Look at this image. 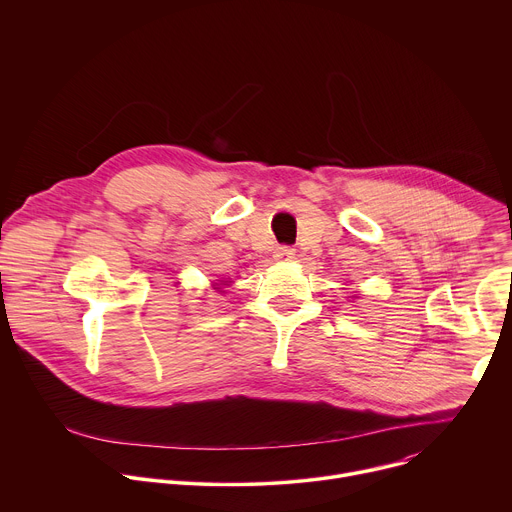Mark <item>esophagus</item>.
I'll list each match as a JSON object with an SVG mask.
<instances>
[{"label": "esophagus", "instance_id": "obj_1", "mask_svg": "<svg viewBox=\"0 0 512 512\" xmlns=\"http://www.w3.org/2000/svg\"><path fill=\"white\" fill-rule=\"evenodd\" d=\"M276 260H292L294 258V248L292 246H278L274 252Z\"/></svg>", "mask_w": 512, "mask_h": 512}]
</instances>
